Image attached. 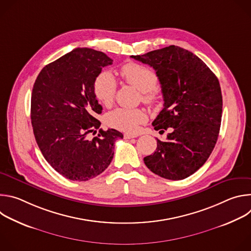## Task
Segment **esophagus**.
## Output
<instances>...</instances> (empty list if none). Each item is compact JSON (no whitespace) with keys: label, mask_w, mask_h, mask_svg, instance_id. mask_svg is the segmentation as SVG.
<instances>
[{"label":"esophagus","mask_w":251,"mask_h":251,"mask_svg":"<svg viewBox=\"0 0 251 251\" xmlns=\"http://www.w3.org/2000/svg\"><path fill=\"white\" fill-rule=\"evenodd\" d=\"M137 137H138V135H136V134H129V133L124 134L125 139H132V138H137Z\"/></svg>","instance_id":"obj_1"}]
</instances>
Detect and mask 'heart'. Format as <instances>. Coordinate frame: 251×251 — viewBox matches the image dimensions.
<instances>
[{"label":"heart","instance_id":"heart-1","mask_svg":"<svg viewBox=\"0 0 251 251\" xmlns=\"http://www.w3.org/2000/svg\"><path fill=\"white\" fill-rule=\"evenodd\" d=\"M120 75L125 82L141 91V98L145 103L152 105L158 101L159 92L155 88L158 76L152 69L137 63H128L120 69ZM93 89L96 98L108 106L116 94V79L109 71H102L94 80ZM146 119V111L142 108H117L107 114L106 123L117 130L134 133Z\"/></svg>","mask_w":251,"mask_h":251}]
</instances>
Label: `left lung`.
<instances>
[{"label": "left lung", "instance_id": "1", "mask_svg": "<svg viewBox=\"0 0 251 251\" xmlns=\"http://www.w3.org/2000/svg\"><path fill=\"white\" fill-rule=\"evenodd\" d=\"M131 57L152 66L162 87L164 108L152 123L154 129L172 128L165 142L157 139L155 153L144 163L162 177L183 180L206 162L218 141L223 113L219 79L201 58L180 47Z\"/></svg>", "mask_w": 251, "mask_h": 251}]
</instances>
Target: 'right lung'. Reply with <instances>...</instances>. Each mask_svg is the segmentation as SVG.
Here are the masks:
<instances>
[{
	"instance_id": "right-lung-1",
	"label": "right lung",
	"mask_w": 251,
	"mask_h": 251,
	"mask_svg": "<svg viewBox=\"0 0 251 251\" xmlns=\"http://www.w3.org/2000/svg\"><path fill=\"white\" fill-rule=\"evenodd\" d=\"M104 52L75 49L46 65L32 87L30 118L38 146L47 162L71 181L84 182L100 175L114 156V144L123 134L103 131L102 106L93 84L102 67L112 64Z\"/></svg>"
}]
</instances>
